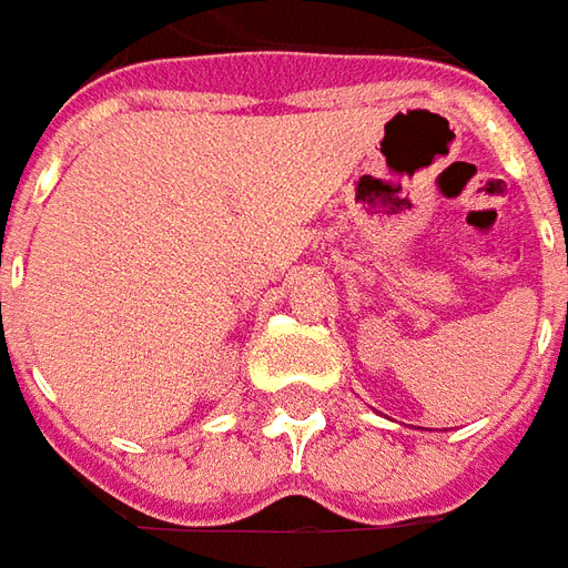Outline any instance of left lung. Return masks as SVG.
Returning <instances> with one entry per match:
<instances>
[{"mask_svg": "<svg viewBox=\"0 0 568 568\" xmlns=\"http://www.w3.org/2000/svg\"><path fill=\"white\" fill-rule=\"evenodd\" d=\"M566 264H568V261H566Z\"/></svg>", "mask_w": 568, "mask_h": 568, "instance_id": "left-lung-1", "label": "left lung"}]
</instances>
